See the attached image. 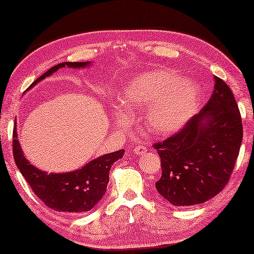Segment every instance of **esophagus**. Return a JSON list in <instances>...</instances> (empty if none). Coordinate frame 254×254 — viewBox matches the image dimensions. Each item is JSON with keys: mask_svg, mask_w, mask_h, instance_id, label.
I'll return each mask as SVG.
<instances>
[{"mask_svg": "<svg viewBox=\"0 0 254 254\" xmlns=\"http://www.w3.org/2000/svg\"><path fill=\"white\" fill-rule=\"evenodd\" d=\"M147 151V148L145 147V146H141V145H137L135 147L133 148V153L135 155H141L144 154V153Z\"/></svg>", "mask_w": 254, "mask_h": 254, "instance_id": "1", "label": "esophagus"}]
</instances>
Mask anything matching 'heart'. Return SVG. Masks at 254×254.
Segmentation results:
<instances>
[{
    "instance_id": "heart-1",
    "label": "heart",
    "mask_w": 254,
    "mask_h": 254,
    "mask_svg": "<svg viewBox=\"0 0 254 254\" xmlns=\"http://www.w3.org/2000/svg\"><path fill=\"white\" fill-rule=\"evenodd\" d=\"M198 101V85L166 69L139 74L120 96L126 112L147 108L144 126L156 137H168L182 130L194 115Z\"/></svg>"
}]
</instances>
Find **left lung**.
<instances>
[{
	"label": "left lung",
	"instance_id": "obj_1",
	"mask_svg": "<svg viewBox=\"0 0 254 254\" xmlns=\"http://www.w3.org/2000/svg\"><path fill=\"white\" fill-rule=\"evenodd\" d=\"M213 93L198 115L154 148L162 175L156 190L174 206L202 203L223 190L243 139L241 113L229 86L214 77Z\"/></svg>",
	"mask_w": 254,
	"mask_h": 254
}]
</instances>
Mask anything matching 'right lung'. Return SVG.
I'll list each match as a JSON object with an SVG mask.
<instances>
[{
	"mask_svg": "<svg viewBox=\"0 0 254 254\" xmlns=\"http://www.w3.org/2000/svg\"><path fill=\"white\" fill-rule=\"evenodd\" d=\"M90 65L91 62L60 63L39 77L27 90L52 76L61 67L84 69ZM16 126L17 121L13 128V159L35 195H38L46 206L57 212L77 214L88 212L102 199L109 183L112 164L123 158L124 149L99 156L77 170L48 174L31 164L26 159L19 144Z\"/></svg>",
	"mask_w": 254,
	"mask_h": 254,
	"instance_id": "1",
	"label": "right lung"
}]
</instances>
